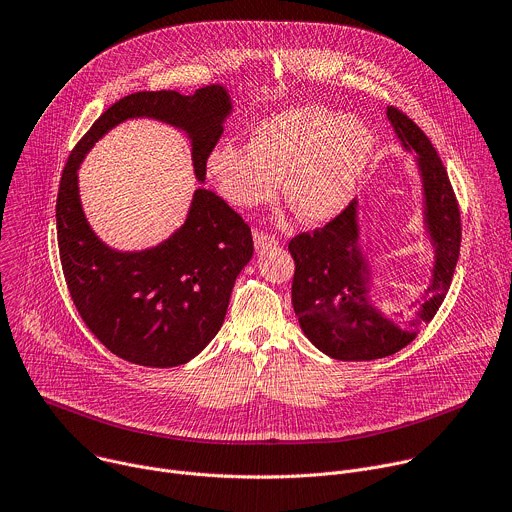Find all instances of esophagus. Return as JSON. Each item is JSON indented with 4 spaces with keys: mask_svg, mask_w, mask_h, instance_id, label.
Wrapping results in <instances>:
<instances>
[{
    "mask_svg": "<svg viewBox=\"0 0 512 512\" xmlns=\"http://www.w3.org/2000/svg\"><path fill=\"white\" fill-rule=\"evenodd\" d=\"M254 246H256V250H266V248L278 246V238L274 234H270V232L254 230Z\"/></svg>",
    "mask_w": 512,
    "mask_h": 512,
    "instance_id": "34e87169",
    "label": "esophagus"
}]
</instances>
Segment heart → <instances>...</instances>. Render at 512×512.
<instances>
[{
	"label": "heart",
	"instance_id": "heart-1",
	"mask_svg": "<svg viewBox=\"0 0 512 512\" xmlns=\"http://www.w3.org/2000/svg\"><path fill=\"white\" fill-rule=\"evenodd\" d=\"M373 153L367 127L337 111L304 105L258 123L246 141L218 145L208 171L236 208L270 203L284 179L290 212L306 224L337 218L355 195Z\"/></svg>",
	"mask_w": 512,
	"mask_h": 512
}]
</instances>
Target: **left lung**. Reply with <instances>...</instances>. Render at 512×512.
Here are the masks:
<instances>
[{
    "label": "left lung",
    "mask_w": 512,
    "mask_h": 512,
    "mask_svg": "<svg viewBox=\"0 0 512 512\" xmlns=\"http://www.w3.org/2000/svg\"><path fill=\"white\" fill-rule=\"evenodd\" d=\"M387 119L403 147L418 153L426 226L436 246V266L424 300L414 304L407 317L391 321L375 311L367 298L369 266L359 246L355 199L323 228L296 234L288 242L294 260V313L309 341L339 361H373L410 345L436 317L460 254L458 199L432 141L395 107L387 109Z\"/></svg>",
    "instance_id": "obj_1"
}]
</instances>
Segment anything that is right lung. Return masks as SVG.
<instances>
[{
	"instance_id": "obj_1",
	"label": "right lung",
	"mask_w": 512,
	"mask_h": 512,
	"mask_svg": "<svg viewBox=\"0 0 512 512\" xmlns=\"http://www.w3.org/2000/svg\"><path fill=\"white\" fill-rule=\"evenodd\" d=\"M230 109L220 84L189 96L175 90L133 92L92 123L64 165L56 199L64 280L88 331L129 363L177 367L216 337L234 282L254 254L252 232L220 195L195 189L185 224L167 242L145 252H115L84 220L76 169L109 129L133 117H151L191 137L195 175L203 181Z\"/></svg>"
}]
</instances>
